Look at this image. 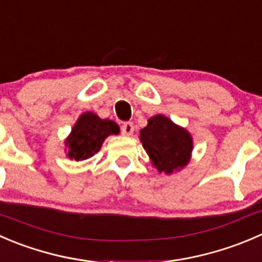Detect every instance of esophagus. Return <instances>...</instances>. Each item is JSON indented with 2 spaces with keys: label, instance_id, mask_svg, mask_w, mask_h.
Segmentation results:
<instances>
[{
  "label": "esophagus",
  "instance_id": "obj_1",
  "mask_svg": "<svg viewBox=\"0 0 262 262\" xmlns=\"http://www.w3.org/2000/svg\"><path fill=\"white\" fill-rule=\"evenodd\" d=\"M134 132V125L132 121H125V123H123V125H121V133L124 134V136H132Z\"/></svg>",
  "mask_w": 262,
  "mask_h": 262
}]
</instances>
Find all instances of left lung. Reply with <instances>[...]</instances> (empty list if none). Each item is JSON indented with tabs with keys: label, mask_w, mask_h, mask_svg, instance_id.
I'll return each instance as SVG.
<instances>
[{
	"label": "left lung",
	"mask_w": 262,
	"mask_h": 262,
	"mask_svg": "<svg viewBox=\"0 0 262 262\" xmlns=\"http://www.w3.org/2000/svg\"><path fill=\"white\" fill-rule=\"evenodd\" d=\"M141 142L152 164L166 174L184 167L193 148L190 134L164 115L149 119L141 130Z\"/></svg>",
	"instance_id": "8db88e82"
}]
</instances>
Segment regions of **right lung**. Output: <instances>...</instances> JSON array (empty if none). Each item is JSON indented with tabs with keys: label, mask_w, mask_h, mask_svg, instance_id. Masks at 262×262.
I'll return each mask as SVG.
<instances>
[{
	"label": "right lung",
	"mask_w": 262,
	"mask_h": 262,
	"mask_svg": "<svg viewBox=\"0 0 262 262\" xmlns=\"http://www.w3.org/2000/svg\"><path fill=\"white\" fill-rule=\"evenodd\" d=\"M118 133L119 126L113 120L100 119L92 113L83 114L65 142L68 156L75 161L90 159L100 151L106 137Z\"/></svg>",
	"instance_id": "1"
}]
</instances>
